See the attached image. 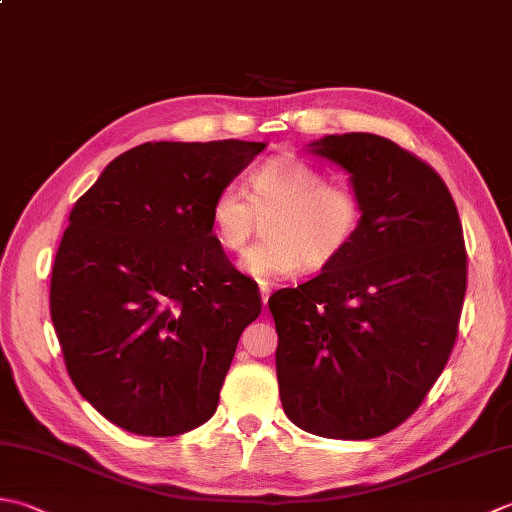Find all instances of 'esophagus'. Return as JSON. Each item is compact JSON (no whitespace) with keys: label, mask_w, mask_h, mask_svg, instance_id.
I'll return each instance as SVG.
<instances>
[{"label":"esophagus","mask_w":512,"mask_h":512,"mask_svg":"<svg viewBox=\"0 0 512 512\" xmlns=\"http://www.w3.org/2000/svg\"><path fill=\"white\" fill-rule=\"evenodd\" d=\"M259 293H262V304L266 306L268 304V297H270V288L262 286V288H259Z\"/></svg>","instance_id":"34e87169"}]
</instances>
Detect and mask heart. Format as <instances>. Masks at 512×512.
<instances>
[{
	"label": "heart",
	"mask_w": 512,
	"mask_h": 512,
	"mask_svg": "<svg viewBox=\"0 0 512 512\" xmlns=\"http://www.w3.org/2000/svg\"><path fill=\"white\" fill-rule=\"evenodd\" d=\"M250 197L237 184H226L210 202V228L217 244L242 253L264 222V242L248 250L242 270L259 284L295 275L299 266L324 268L344 253L362 219V199L346 184L328 177L299 157H277L248 177Z\"/></svg>",
	"instance_id": "heart-1"
}]
</instances>
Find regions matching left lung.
I'll use <instances>...</instances> for the list:
<instances>
[{
  "label": "left lung",
  "instance_id": "1",
  "mask_svg": "<svg viewBox=\"0 0 512 512\" xmlns=\"http://www.w3.org/2000/svg\"><path fill=\"white\" fill-rule=\"evenodd\" d=\"M362 199L353 242L322 273L270 295L284 413L306 433L373 439L415 413L453 353L466 246L444 179L370 133L310 144Z\"/></svg>",
  "mask_w": 512,
  "mask_h": 512
}]
</instances>
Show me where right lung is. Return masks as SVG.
<instances>
[{
  "label": "right lung",
  "instance_id": "obj_1",
  "mask_svg": "<svg viewBox=\"0 0 512 512\" xmlns=\"http://www.w3.org/2000/svg\"><path fill=\"white\" fill-rule=\"evenodd\" d=\"M264 148L146 142L70 210L50 317L75 388L128 433L175 437L215 415L262 295L217 244L210 202Z\"/></svg>",
  "mask_w": 512,
  "mask_h": 512
}]
</instances>
